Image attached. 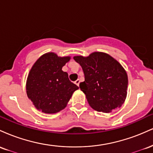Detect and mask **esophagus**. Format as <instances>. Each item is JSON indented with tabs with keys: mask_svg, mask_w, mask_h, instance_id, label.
<instances>
[{
	"mask_svg": "<svg viewBox=\"0 0 153 153\" xmlns=\"http://www.w3.org/2000/svg\"><path fill=\"white\" fill-rule=\"evenodd\" d=\"M75 83L77 85H78V86H79V84H80V80H79V79H78V80H76L75 81Z\"/></svg>",
	"mask_w": 153,
	"mask_h": 153,
	"instance_id": "34e87169",
	"label": "esophagus"
}]
</instances>
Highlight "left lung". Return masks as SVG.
<instances>
[{"label":"left lung","instance_id":"8db88e82","mask_svg":"<svg viewBox=\"0 0 153 153\" xmlns=\"http://www.w3.org/2000/svg\"><path fill=\"white\" fill-rule=\"evenodd\" d=\"M73 59L83 71L85 81L79 86L91 108L109 113L122 106L127 98L128 77L117 59L101 52H92L87 57L74 56Z\"/></svg>","mask_w":153,"mask_h":153}]
</instances>
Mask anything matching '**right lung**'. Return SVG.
I'll return each instance as SVG.
<instances>
[{"instance_id": "1", "label": "right lung", "mask_w": 153, "mask_h": 153, "mask_svg": "<svg viewBox=\"0 0 153 153\" xmlns=\"http://www.w3.org/2000/svg\"><path fill=\"white\" fill-rule=\"evenodd\" d=\"M71 57H59L54 52L42 54L31 67L26 90L28 98L39 111L55 114L67 106L73 94L79 88L70 81L62 71Z\"/></svg>"}]
</instances>
